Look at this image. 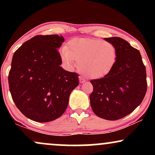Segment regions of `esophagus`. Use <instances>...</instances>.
<instances>
[{
	"instance_id": "34e87169",
	"label": "esophagus",
	"mask_w": 155,
	"mask_h": 155,
	"mask_svg": "<svg viewBox=\"0 0 155 155\" xmlns=\"http://www.w3.org/2000/svg\"><path fill=\"white\" fill-rule=\"evenodd\" d=\"M79 81H80V83L83 84L85 82V79L83 77V76H79Z\"/></svg>"
}]
</instances>
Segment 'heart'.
I'll use <instances>...</instances> for the list:
<instances>
[{
  "label": "heart",
  "mask_w": 155,
  "mask_h": 155,
  "mask_svg": "<svg viewBox=\"0 0 155 155\" xmlns=\"http://www.w3.org/2000/svg\"><path fill=\"white\" fill-rule=\"evenodd\" d=\"M60 57L68 68H78L89 79L108 75L117 60V48L113 44L96 38H74L68 47H63Z\"/></svg>",
  "instance_id": "b5f03b06"
}]
</instances>
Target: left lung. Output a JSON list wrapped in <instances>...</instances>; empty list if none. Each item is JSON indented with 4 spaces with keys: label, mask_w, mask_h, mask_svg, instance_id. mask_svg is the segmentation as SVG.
Returning <instances> with one entry per match:
<instances>
[{
    "label": "left lung",
    "mask_w": 155,
    "mask_h": 155,
    "mask_svg": "<svg viewBox=\"0 0 155 155\" xmlns=\"http://www.w3.org/2000/svg\"><path fill=\"white\" fill-rule=\"evenodd\" d=\"M104 39L116 47L117 60L108 75L90 81V105L97 117L117 120L141 104L147 89V72L140 51L127 41L119 37Z\"/></svg>",
    "instance_id": "obj_1"
}]
</instances>
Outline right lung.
Returning a JSON list of instances; mask_svg holds the SVG:
<instances>
[{
  "instance_id": "obj_1",
  "label": "right lung",
  "mask_w": 155,
  "mask_h": 155,
  "mask_svg": "<svg viewBox=\"0 0 155 155\" xmlns=\"http://www.w3.org/2000/svg\"><path fill=\"white\" fill-rule=\"evenodd\" d=\"M58 35H35L15 51L8 74L12 99L26 117L51 122L63 114L69 96L79 85V75L60 66Z\"/></svg>"
}]
</instances>
